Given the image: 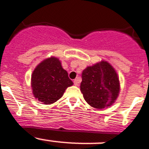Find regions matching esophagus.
Instances as JSON below:
<instances>
[{
	"mask_svg": "<svg viewBox=\"0 0 149 149\" xmlns=\"http://www.w3.org/2000/svg\"><path fill=\"white\" fill-rule=\"evenodd\" d=\"M73 83H74L75 85H76V86H78V85H79V80H78V79H75L74 81H73Z\"/></svg>",
	"mask_w": 149,
	"mask_h": 149,
	"instance_id": "obj_1",
	"label": "esophagus"
}]
</instances>
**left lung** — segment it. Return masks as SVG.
Wrapping results in <instances>:
<instances>
[{"label":"left lung","instance_id":"8db88e82","mask_svg":"<svg viewBox=\"0 0 149 149\" xmlns=\"http://www.w3.org/2000/svg\"><path fill=\"white\" fill-rule=\"evenodd\" d=\"M81 77L80 90L90 106L101 109L115 102L120 93V81L116 70L107 61L87 67Z\"/></svg>","mask_w":149,"mask_h":149}]
</instances>
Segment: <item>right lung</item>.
I'll return each mask as SVG.
<instances>
[{"mask_svg": "<svg viewBox=\"0 0 149 149\" xmlns=\"http://www.w3.org/2000/svg\"><path fill=\"white\" fill-rule=\"evenodd\" d=\"M73 84L61 61L51 56L37 65L31 74V86L34 98L43 104H51L61 98Z\"/></svg>", "mask_w": 149, "mask_h": 149, "instance_id": "obj_1", "label": "right lung"}]
</instances>
